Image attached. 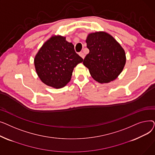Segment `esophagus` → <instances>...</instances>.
Here are the masks:
<instances>
[{
  "instance_id": "obj_1",
  "label": "esophagus",
  "mask_w": 155,
  "mask_h": 155,
  "mask_svg": "<svg viewBox=\"0 0 155 155\" xmlns=\"http://www.w3.org/2000/svg\"><path fill=\"white\" fill-rule=\"evenodd\" d=\"M79 55L82 57V58H83V59H84V58H85V54H84V53H82V52H80V53H79Z\"/></svg>"
}]
</instances>
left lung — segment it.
<instances>
[{
    "label": "left lung",
    "instance_id": "1",
    "mask_svg": "<svg viewBox=\"0 0 155 155\" xmlns=\"http://www.w3.org/2000/svg\"><path fill=\"white\" fill-rule=\"evenodd\" d=\"M85 41L89 53L83 64L92 77L100 84L116 80L123 70L126 61L123 47L114 38L104 31L88 34Z\"/></svg>",
    "mask_w": 155,
    "mask_h": 155
}]
</instances>
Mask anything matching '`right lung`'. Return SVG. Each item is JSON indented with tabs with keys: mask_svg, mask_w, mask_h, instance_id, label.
<instances>
[{
	"mask_svg": "<svg viewBox=\"0 0 155 155\" xmlns=\"http://www.w3.org/2000/svg\"><path fill=\"white\" fill-rule=\"evenodd\" d=\"M83 61L66 37L53 35L41 47L34 60L37 75L48 86L60 88L71 80L73 69Z\"/></svg>",
	"mask_w": 155,
	"mask_h": 155,
	"instance_id": "right-lung-1",
	"label": "right lung"
}]
</instances>
